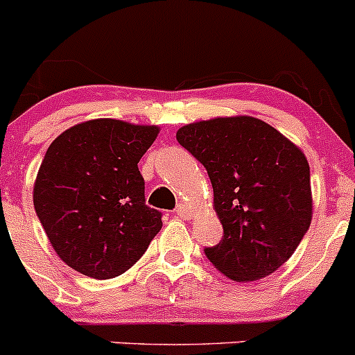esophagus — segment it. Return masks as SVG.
<instances>
[{
	"mask_svg": "<svg viewBox=\"0 0 355 355\" xmlns=\"http://www.w3.org/2000/svg\"><path fill=\"white\" fill-rule=\"evenodd\" d=\"M177 215L180 216V218H191V216H192V209L189 208V206L180 205L177 208Z\"/></svg>",
	"mask_w": 355,
	"mask_h": 355,
	"instance_id": "1",
	"label": "esophagus"
}]
</instances>
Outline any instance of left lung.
<instances>
[{"instance_id":"8db88e82","label":"left lung","mask_w":355,"mask_h":355,"mask_svg":"<svg viewBox=\"0 0 355 355\" xmlns=\"http://www.w3.org/2000/svg\"><path fill=\"white\" fill-rule=\"evenodd\" d=\"M177 140L213 185L223 237L205 250L209 261L237 283L276 272L312 222L311 168L300 147L253 116L189 123Z\"/></svg>"}]
</instances>
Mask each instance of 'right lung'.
Instances as JSON below:
<instances>
[{"mask_svg": "<svg viewBox=\"0 0 355 355\" xmlns=\"http://www.w3.org/2000/svg\"><path fill=\"white\" fill-rule=\"evenodd\" d=\"M157 135L156 125L98 118L71 126L48 147L34 180V209L71 269L101 281L121 276L161 230L139 171Z\"/></svg>", "mask_w": 355, "mask_h": 355, "instance_id": "add662e5", "label": "right lung"}]
</instances>
